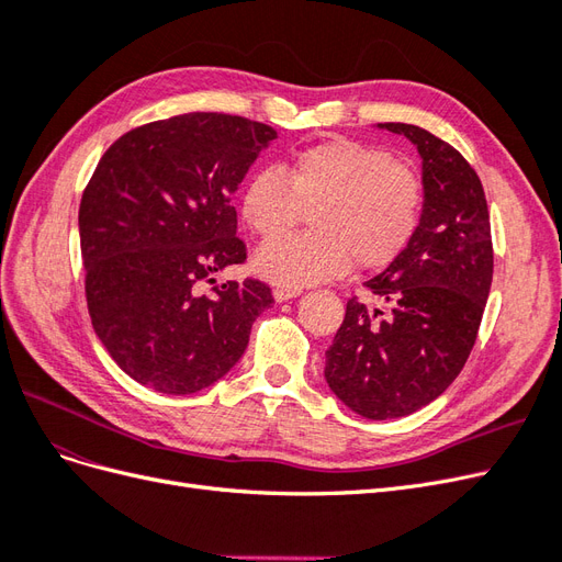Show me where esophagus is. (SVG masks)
Listing matches in <instances>:
<instances>
[{
    "mask_svg": "<svg viewBox=\"0 0 562 562\" xmlns=\"http://www.w3.org/2000/svg\"><path fill=\"white\" fill-rule=\"evenodd\" d=\"M302 291H297V288H283V285H277L274 288V300L277 302H288V300H293V297H297Z\"/></svg>",
    "mask_w": 562,
    "mask_h": 562,
    "instance_id": "34e87169",
    "label": "esophagus"
}]
</instances>
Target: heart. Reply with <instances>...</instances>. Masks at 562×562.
I'll list each match as a JSON object with an SVG mask.
<instances>
[{
  "label": "heart",
  "instance_id": "1",
  "mask_svg": "<svg viewBox=\"0 0 562 562\" xmlns=\"http://www.w3.org/2000/svg\"><path fill=\"white\" fill-rule=\"evenodd\" d=\"M424 187L411 164L375 145L328 140L297 151L283 166L262 168L241 192V217L271 241L310 213L312 232L262 246L258 274L283 288H304L347 274L378 271L411 246L422 217Z\"/></svg>",
  "mask_w": 562,
  "mask_h": 562
}]
</instances>
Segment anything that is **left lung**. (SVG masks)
Instances as JSON below:
<instances>
[{
	"instance_id": "obj_1",
	"label": "left lung",
	"mask_w": 562,
	"mask_h": 562,
	"mask_svg": "<svg viewBox=\"0 0 562 562\" xmlns=\"http://www.w3.org/2000/svg\"><path fill=\"white\" fill-rule=\"evenodd\" d=\"M378 128L419 151L422 217L411 246L363 283L384 307L347 302L323 375L356 415L396 419L436 401L462 372L490 295L492 239L483 184L452 145L413 124Z\"/></svg>"
}]
</instances>
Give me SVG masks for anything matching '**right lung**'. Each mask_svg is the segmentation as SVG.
Instances as JSON below:
<instances>
[{"mask_svg": "<svg viewBox=\"0 0 562 562\" xmlns=\"http://www.w3.org/2000/svg\"><path fill=\"white\" fill-rule=\"evenodd\" d=\"M277 131L190 112L122 135L79 206L87 302L100 342L128 378L187 396L223 380L248 347L269 285L213 274L246 260L232 194Z\"/></svg>", "mask_w": 562, "mask_h": 562, "instance_id": "obj_1", "label": "right lung"}]
</instances>
